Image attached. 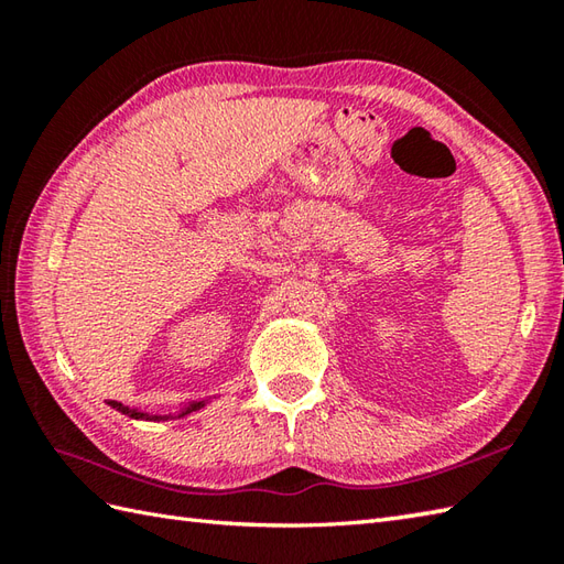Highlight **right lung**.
<instances>
[{"label":"right lung","mask_w":564,"mask_h":564,"mask_svg":"<svg viewBox=\"0 0 564 564\" xmlns=\"http://www.w3.org/2000/svg\"><path fill=\"white\" fill-rule=\"evenodd\" d=\"M109 404L113 406V410H118L121 414H126V416H130V419H150V422H160V419H170V416H160V414H145V412H138V410H130V406H126V404H121V402H116V400H109ZM203 402H194V404H188L186 410L178 414V416H184V414H188V412H194V410H198Z\"/></svg>","instance_id":"obj_1"}]
</instances>
